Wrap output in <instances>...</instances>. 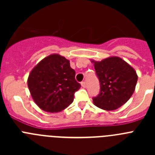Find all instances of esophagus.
<instances>
[{"label": "esophagus", "instance_id": "1", "mask_svg": "<svg viewBox=\"0 0 155 155\" xmlns=\"http://www.w3.org/2000/svg\"><path fill=\"white\" fill-rule=\"evenodd\" d=\"M81 86L83 87H86V83L84 81H82L81 83Z\"/></svg>", "mask_w": 155, "mask_h": 155}]
</instances>
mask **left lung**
Returning <instances> with one entry per match:
<instances>
[{"label":"left lung","mask_w":155,"mask_h":155,"mask_svg":"<svg viewBox=\"0 0 155 155\" xmlns=\"http://www.w3.org/2000/svg\"><path fill=\"white\" fill-rule=\"evenodd\" d=\"M91 61L100 82L99 94L93 98L94 105L107 111L115 110L124 105L136 87L137 74L135 70L118 57Z\"/></svg>","instance_id":"left-lung-1"}]
</instances>
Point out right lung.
Returning <instances> with one entry per match:
<instances>
[{
  "mask_svg": "<svg viewBox=\"0 0 155 155\" xmlns=\"http://www.w3.org/2000/svg\"><path fill=\"white\" fill-rule=\"evenodd\" d=\"M32 99L42 110L58 113L71 105L81 84L75 80V71L70 61L54 53L42 59L28 78Z\"/></svg>",
  "mask_w": 155,
  "mask_h": 155,
  "instance_id": "add662e5",
  "label": "right lung"
}]
</instances>
